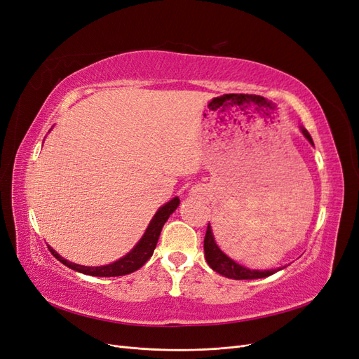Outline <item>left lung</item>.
<instances>
[{
  "label": "left lung",
  "instance_id": "obj_1",
  "mask_svg": "<svg viewBox=\"0 0 359 359\" xmlns=\"http://www.w3.org/2000/svg\"><path fill=\"white\" fill-rule=\"evenodd\" d=\"M302 135L306 136V139L311 145L313 144V139L310 136V133L307 132L304 127H299ZM203 252H205V259L208 265L215 271V273H219L227 278H233V280H255V278H264V277H269L273 276L277 271L283 269V268H277V269H265V271H260V269H248L240 264H236L233 259H231L227 255H224L220 247L217 245L215 240H214V233L211 226L208 223V227H206V233H205V240H203Z\"/></svg>",
  "mask_w": 359,
  "mask_h": 359
}]
</instances>
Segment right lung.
<instances>
[{
  "label": "right lung",
  "instance_id": "right-lung-1",
  "mask_svg": "<svg viewBox=\"0 0 359 359\" xmlns=\"http://www.w3.org/2000/svg\"><path fill=\"white\" fill-rule=\"evenodd\" d=\"M178 205H180V198L177 196V198H173L172 201L166 202L163 206H160L158 211L154 214L153 220L149 222L147 231H145L144 236L139 240V243L132 250H130V252L126 256L115 260V262H112V264H107V265H103V266H83V265L73 264V262H70V260L64 259L52 247H49V250H50V253L55 256L61 264H64V265L74 269V271H78V273L86 274V276L118 277V276H126V274H130V273H135L136 269H139L140 266L145 265L147 260L151 256H153L163 226H165V223L168 222L170 214L178 208Z\"/></svg>",
  "mask_w": 359,
  "mask_h": 359
}]
</instances>
